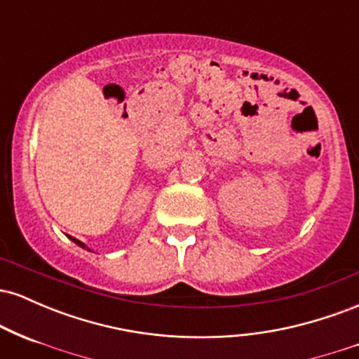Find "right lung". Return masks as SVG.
<instances>
[{
	"label": "right lung",
	"instance_id": "1",
	"mask_svg": "<svg viewBox=\"0 0 359 359\" xmlns=\"http://www.w3.org/2000/svg\"><path fill=\"white\" fill-rule=\"evenodd\" d=\"M71 240H72L74 243H76V245H77V246H81V248H86V245H84V243H82V241H79V240H76V238H72V236H71ZM86 250H89V248H86Z\"/></svg>",
	"mask_w": 359,
	"mask_h": 359
}]
</instances>
